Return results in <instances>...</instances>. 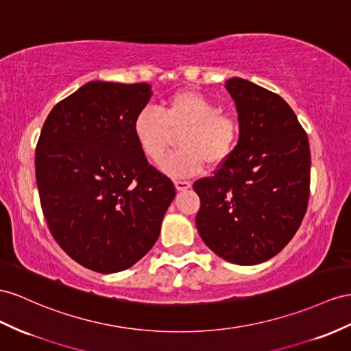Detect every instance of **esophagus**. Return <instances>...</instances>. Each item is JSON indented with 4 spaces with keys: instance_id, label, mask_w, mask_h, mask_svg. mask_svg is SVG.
Returning a JSON list of instances; mask_svg holds the SVG:
<instances>
[{
    "instance_id": "34e87169",
    "label": "esophagus",
    "mask_w": 351,
    "mask_h": 351,
    "mask_svg": "<svg viewBox=\"0 0 351 351\" xmlns=\"http://www.w3.org/2000/svg\"><path fill=\"white\" fill-rule=\"evenodd\" d=\"M175 188L178 191H185L188 188H191V182L188 181H175Z\"/></svg>"
}]
</instances>
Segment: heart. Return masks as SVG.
<instances>
[{"mask_svg": "<svg viewBox=\"0 0 351 351\" xmlns=\"http://www.w3.org/2000/svg\"><path fill=\"white\" fill-rule=\"evenodd\" d=\"M133 136L142 154L160 161L179 136L181 149L169 156L160 169L170 176H191L203 170L204 163L218 167L231 157L239 138V123L221 106L194 90L170 96L161 111L145 106L134 115Z\"/></svg>", "mask_w": 351, "mask_h": 351, "instance_id": "1", "label": "heart"}]
</instances>
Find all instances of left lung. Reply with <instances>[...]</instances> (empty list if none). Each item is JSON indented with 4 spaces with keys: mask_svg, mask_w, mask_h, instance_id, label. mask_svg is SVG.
I'll return each instance as SVG.
<instances>
[{
    "mask_svg": "<svg viewBox=\"0 0 351 351\" xmlns=\"http://www.w3.org/2000/svg\"><path fill=\"white\" fill-rule=\"evenodd\" d=\"M226 88L237 108L239 141L213 176L194 182L195 226L222 259L256 265L289 243L307 210L308 138L278 95L239 77Z\"/></svg>",
    "mask_w": 351,
    "mask_h": 351,
    "instance_id": "left-lung-1",
    "label": "left lung"
}]
</instances>
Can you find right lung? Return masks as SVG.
<instances>
[{"label":"right lung","instance_id":"obj_1","mask_svg":"<svg viewBox=\"0 0 351 351\" xmlns=\"http://www.w3.org/2000/svg\"><path fill=\"white\" fill-rule=\"evenodd\" d=\"M151 95L147 83L90 82L53 108L35 149L51 236L74 261L102 274L149 252L176 194L133 136L134 115Z\"/></svg>","mask_w":351,"mask_h":351}]
</instances>
